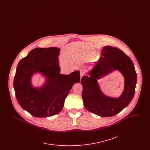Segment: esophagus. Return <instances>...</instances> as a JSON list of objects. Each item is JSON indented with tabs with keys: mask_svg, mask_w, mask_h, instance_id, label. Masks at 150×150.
<instances>
[{
	"mask_svg": "<svg viewBox=\"0 0 150 150\" xmlns=\"http://www.w3.org/2000/svg\"><path fill=\"white\" fill-rule=\"evenodd\" d=\"M86 71H85L84 70H83V69L80 70V77H81V78H82L83 76H84V75H86Z\"/></svg>",
	"mask_w": 150,
	"mask_h": 150,
	"instance_id": "esophagus-1",
	"label": "esophagus"
}]
</instances>
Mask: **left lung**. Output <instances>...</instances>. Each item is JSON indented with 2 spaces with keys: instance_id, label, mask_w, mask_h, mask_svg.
Masks as SVG:
<instances>
[{
  "instance_id": "left-lung-1",
  "label": "left lung",
  "mask_w": 150,
  "mask_h": 150,
  "mask_svg": "<svg viewBox=\"0 0 150 150\" xmlns=\"http://www.w3.org/2000/svg\"><path fill=\"white\" fill-rule=\"evenodd\" d=\"M118 69L125 79L124 91L117 99L110 98L101 92L96 78ZM89 76L81 79L82 98L86 109L102 117H110L119 114L133 99L136 89L137 74L131 59L122 50L110 46L101 51L97 64L89 72Z\"/></svg>"
}]
</instances>
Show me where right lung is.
<instances>
[{
    "label": "right lung",
    "instance_id": "add662e5",
    "mask_svg": "<svg viewBox=\"0 0 150 150\" xmlns=\"http://www.w3.org/2000/svg\"><path fill=\"white\" fill-rule=\"evenodd\" d=\"M59 49L36 48L20 60L14 76L13 86L17 100L22 108L38 117L59 113L72 86L80 80V72L69 75L59 73L58 56ZM40 71L47 78L45 86L34 88L30 80L34 72Z\"/></svg>",
    "mask_w": 150,
    "mask_h": 150
}]
</instances>
